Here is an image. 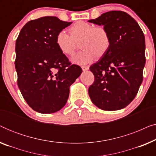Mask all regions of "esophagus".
I'll list each match as a JSON object with an SVG mask.
<instances>
[{
	"label": "esophagus",
	"mask_w": 156,
	"mask_h": 156,
	"mask_svg": "<svg viewBox=\"0 0 156 156\" xmlns=\"http://www.w3.org/2000/svg\"><path fill=\"white\" fill-rule=\"evenodd\" d=\"M82 69L83 71H87V70H88L89 69V67H88V66L83 65V66H82Z\"/></svg>",
	"instance_id": "esophagus-1"
}]
</instances>
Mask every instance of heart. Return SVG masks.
<instances>
[{
    "instance_id": "1",
    "label": "heart",
    "mask_w": 156,
    "mask_h": 156,
    "mask_svg": "<svg viewBox=\"0 0 156 156\" xmlns=\"http://www.w3.org/2000/svg\"><path fill=\"white\" fill-rule=\"evenodd\" d=\"M69 32L70 35L65 30L59 31L55 37V43L62 54L72 56L76 50L75 42L81 40L80 46L82 50L72 57L74 63L91 62L95 57L104 56L109 49V34L103 27H94L89 23L80 21L72 25Z\"/></svg>"
}]
</instances>
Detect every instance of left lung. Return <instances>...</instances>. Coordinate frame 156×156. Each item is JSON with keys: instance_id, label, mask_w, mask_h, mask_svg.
Here are the masks:
<instances>
[{"instance_id": "1", "label": "left lung", "mask_w": 156, "mask_h": 156, "mask_svg": "<svg viewBox=\"0 0 156 156\" xmlns=\"http://www.w3.org/2000/svg\"><path fill=\"white\" fill-rule=\"evenodd\" d=\"M88 22L103 25L111 39L106 54L89 67L95 78L89 88V97L102 110L122 109L133 101L142 83L144 34L138 23L123 11L104 12Z\"/></svg>"}]
</instances>
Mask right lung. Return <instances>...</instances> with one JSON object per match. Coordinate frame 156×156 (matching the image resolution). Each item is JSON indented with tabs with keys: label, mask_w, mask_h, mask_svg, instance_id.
Masks as SVG:
<instances>
[{
	"label": "right lung",
	"mask_w": 156,
	"mask_h": 156,
	"mask_svg": "<svg viewBox=\"0 0 156 156\" xmlns=\"http://www.w3.org/2000/svg\"><path fill=\"white\" fill-rule=\"evenodd\" d=\"M72 23L57 17H42L27 23L17 38L18 85L35 112L51 114L62 108L69 87L82 74V68L71 65L55 43L57 34Z\"/></svg>",
	"instance_id": "add662e5"
}]
</instances>
